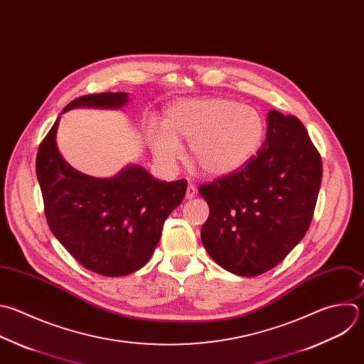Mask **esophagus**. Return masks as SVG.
<instances>
[{"mask_svg":"<svg viewBox=\"0 0 364 364\" xmlns=\"http://www.w3.org/2000/svg\"><path fill=\"white\" fill-rule=\"evenodd\" d=\"M196 194H197V188H196V186H194V184H188L187 191H186V197H187L188 200H191V198H194V197H196Z\"/></svg>","mask_w":364,"mask_h":364,"instance_id":"34e87169","label":"esophagus"}]
</instances>
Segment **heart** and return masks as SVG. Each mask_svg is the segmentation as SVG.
<instances>
[{"instance_id":"b5f03b06","label":"heart","mask_w":364,"mask_h":364,"mask_svg":"<svg viewBox=\"0 0 364 364\" xmlns=\"http://www.w3.org/2000/svg\"><path fill=\"white\" fill-rule=\"evenodd\" d=\"M264 134V119L250 105L227 98H187L167 108L164 127L149 129V144L157 164L171 171L183 157L180 141H186L190 157L207 174L220 177L246 166Z\"/></svg>"}]
</instances>
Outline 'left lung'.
<instances>
[{
	"label": "left lung",
	"mask_w": 364,
	"mask_h": 364,
	"mask_svg": "<svg viewBox=\"0 0 364 364\" xmlns=\"http://www.w3.org/2000/svg\"><path fill=\"white\" fill-rule=\"evenodd\" d=\"M321 174L320 154L301 121L270 109L259 154L198 188L210 207L201 227L210 257L243 277L277 266L309 230Z\"/></svg>",
	"instance_id": "left-lung-1"
}]
</instances>
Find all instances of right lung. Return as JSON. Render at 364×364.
<instances>
[{
    "label": "right lung",
    "mask_w": 364,
    "mask_h": 364,
    "mask_svg": "<svg viewBox=\"0 0 364 364\" xmlns=\"http://www.w3.org/2000/svg\"><path fill=\"white\" fill-rule=\"evenodd\" d=\"M127 102V92L90 94L63 112L78 107L118 109ZM58 123L60 117L40 144L36 163L53 234L97 274L118 277L140 270L159 245L166 218L183 201L187 181H160L137 164L109 178L82 174L58 151Z\"/></svg>",
    "instance_id": "right-lung-1"
}]
</instances>
